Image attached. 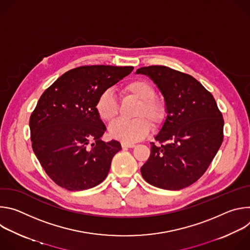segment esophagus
Returning <instances> with one entry per match:
<instances>
[{
	"instance_id": "1",
	"label": "esophagus",
	"mask_w": 250,
	"mask_h": 250,
	"mask_svg": "<svg viewBox=\"0 0 250 250\" xmlns=\"http://www.w3.org/2000/svg\"><path fill=\"white\" fill-rule=\"evenodd\" d=\"M122 146L124 148H132L135 146L134 144H126V142H122Z\"/></svg>"
}]
</instances>
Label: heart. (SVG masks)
<instances>
[{"label": "heart", "instance_id": "heart-1", "mask_svg": "<svg viewBox=\"0 0 250 250\" xmlns=\"http://www.w3.org/2000/svg\"><path fill=\"white\" fill-rule=\"evenodd\" d=\"M125 92L139 100L135 117L132 121L118 120L110 125V134L123 142L133 144L144 139L150 130L149 122L153 125L160 124L165 116V109L162 103L155 98L156 92L152 85L142 80H134L125 87ZM96 111L99 117L104 122H112L118 115L119 104L112 91L103 92L97 100Z\"/></svg>", "mask_w": 250, "mask_h": 250}]
</instances>
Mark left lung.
Segmentation results:
<instances>
[{"label":"left lung","mask_w":250,"mask_h":250,"mask_svg":"<svg viewBox=\"0 0 250 250\" xmlns=\"http://www.w3.org/2000/svg\"><path fill=\"white\" fill-rule=\"evenodd\" d=\"M135 73L154 82L167 114L141 175L160 189L186 188L202 177L221 147L223 115L212 95L191 75L159 65L141 67Z\"/></svg>","instance_id":"8db88e82"}]
</instances>
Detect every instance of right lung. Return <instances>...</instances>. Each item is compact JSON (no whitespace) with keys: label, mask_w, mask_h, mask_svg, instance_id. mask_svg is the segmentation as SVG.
Instances as JSON below:
<instances>
[{"label":"right lung","mask_w":250,"mask_h":250,"mask_svg":"<svg viewBox=\"0 0 250 250\" xmlns=\"http://www.w3.org/2000/svg\"><path fill=\"white\" fill-rule=\"evenodd\" d=\"M132 70V66L105 65L71 69L40 98L29 119L32 149L58 186L83 191L105 179L122 146L117 140L101 139L106 128L96 103Z\"/></svg>","instance_id":"1"}]
</instances>
